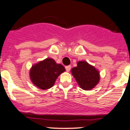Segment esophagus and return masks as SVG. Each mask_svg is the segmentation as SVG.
Listing matches in <instances>:
<instances>
[{
	"label": "esophagus",
	"instance_id": "34e87169",
	"mask_svg": "<svg viewBox=\"0 0 130 130\" xmlns=\"http://www.w3.org/2000/svg\"><path fill=\"white\" fill-rule=\"evenodd\" d=\"M71 65H68V66L65 67V69H66L67 72H69V71H71Z\"/></svg>",
	"mask_w": 130,
	"mask_h": 130
}]
</instances>
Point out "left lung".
I'll list each match as a JSON object with an SVG mask.
<instances>
[{
  "mask_svg": "<svg viewBox=\"0 0 130 130\" xmlns=\"http://www.w3.org/2000/svg\"><path fill=\"white\" fill-rule=\"evenodd\" d=\"M71 73L80 88L85 90L94 88L100 80L99 71L85 61H78L77 67L71 69Z\"/></svg>",
  "mask_w": 130,
  "mask_h": 130,
  "instance_id": "1",
  "label": "left lung"
}]
</instances>
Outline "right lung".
Here are the masks:
<instances>
[{
    "instance_id": "obj_1",
    "label": "right lung",
    "mask_w": 130,
    "mask_h": 130,
    "mask_svg": "<svg viewBox=\"0 0 130 130\" xmlns=\"http://www.w3.org/2000/svg\"><path fill=\"white\" fill-rule=\"evenodd\" d=\"M65 71L62 65L56 63L53 58H47L31 67L30 79L38 88L49 89L54 86L58 76Z\"/></svg>"
}]
</instances>
